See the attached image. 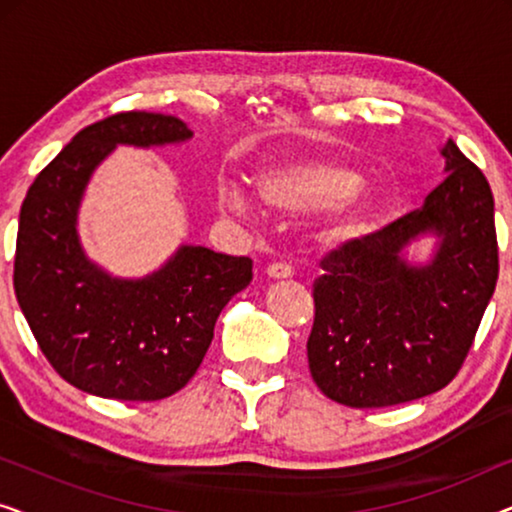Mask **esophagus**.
<instances>
[{"label": "esophagus", "instance_id": "obj_1", "mask_svg": "<svg viewBox=\"0 0 512 512\" xmlns=\"http://www.w3.org/2000/svg\"><path fill=\"white\" fill-rule=\"evenodd\" d=\"M265 272H268L272 279H286V277L293 275V268H291L289 263L279 261V263H270L268 270H265Z\"/></svg>", "mask_w": 512, "mask_h": 512}]
</instances>
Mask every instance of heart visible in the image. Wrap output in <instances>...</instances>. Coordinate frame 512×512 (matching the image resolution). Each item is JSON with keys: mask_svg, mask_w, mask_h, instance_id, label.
<instances>
[{"mask_svg": "<svg viewBox=\"0 0 512 512\" xmlns=\"http://www.w3.org/2000/svg\"><path fill=\"white\" fill-rule=\"evenodd\" d=\"M359 172L352 167L319 163H284L263 170L256 177V191L265 205L286 214H307L328 209V235L349 237L361 233L373 219L377 200L373 193H359ZM219 209L228 216L249 214V195L237 186L219 188Z\"/></svg>", "mask_w": 512, "mask_h": 512, "instance_id": "b5f03b06", "label": "heart"}]
</instances>
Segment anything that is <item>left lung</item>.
Wrapping results in <instances>:
<instances>
[{
	"label": "left lung",
	"instance_id": "obj_1",
	"mask_svg": "<svg viewBox=\"0 0 512 512\" xmlns=\"http://www.w3.org/2000/svg\"><path fill=\"white\" fill-rule=\"evenodd\" d=\"M445 179L375 233L321 258L307 340L312 380L335 403L387 408L447 387L464 366L499 279L494 198L485 174L447 142ZM439 235L429 264L402 249Z\"/></svg>",
	"mask_w": 512,
	"mask_h": 512
}]
</instances>
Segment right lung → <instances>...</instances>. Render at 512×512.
Here are the masks:
<instances>
[{"instance_id": "obj_1", "label": "right lung", "mask_w": 512, "mask_h": 512, "mask_svg": "<svg viewBox=\"0 0 512 512\" xmlns=\"http://www.w3.org/2000/svg\"><path fill=\"white\" fill-rule=\"evenodd\" d=\"M184 121L121 111L83 128L32 181L20 207L13 289L39 349L62 380L116 401H160L200 368L228 300L251 282V258L184 244L144 279L111 277L76 235L81 195L118 144L191 139Z\"/></svg>"}]
</instances>
